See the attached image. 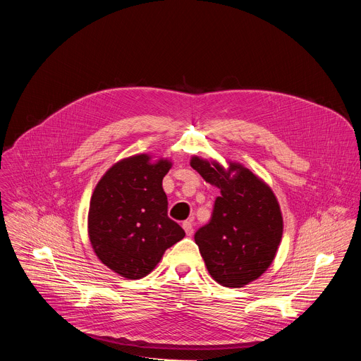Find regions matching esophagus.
Returning <instances> with one entry per match:
<instances>
[{"mask_svg":"<svg viewBox=\"0 0 361 361\" xmlns=\"http://www.w3.org/2000/svg\"><path fill=\"white\" fill-rule=\"evenodd\" d=\"M183 228H184V231H185L187 235H191V234L194 233V228H192L191 221H184V223H183Z\"/></svg>","mask_w":361,"mask_h":361,"instance_id":"34e87169","label":"esophagus"}]
</instances>
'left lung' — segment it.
<instances>
[{
    "instance_id": "1",
    "label": "left lung",
    "mask_w": 361,
    "mask_h": 361,
    "mask_svg": "<svg viewBox=\"0 0 361 361\" xmlns=\"http://www.w3.org/2000/svg\"><path fill=\"white\" fill-rule=\"evenodd\" d=\"M192 156L190 166L220 190L209 224L194 240L210 276L221 286L240 288L271 266L283 237V216L271 187L235 161Z\"/></svg>"
}]
</instances>
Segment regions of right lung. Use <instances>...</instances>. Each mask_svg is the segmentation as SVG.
Here are the masks:
<instances>
[{"label": "right lung", "mask_w": 361, "mask_h": 361, "mask_svg": "<svg viewBox=\"0 0 361 361\" xmlns=\"http://www.w3.org/2000/svg\"><path fill=\"white\" fill-rule=\"evenodd\" d=\"M171 160L135 154L111 166L90 200L88 237L98 260L118 276L149 274L184 230L167 216L163 178Z\"/></svg>", "instance_id": "add662e5"}]
</instances>
